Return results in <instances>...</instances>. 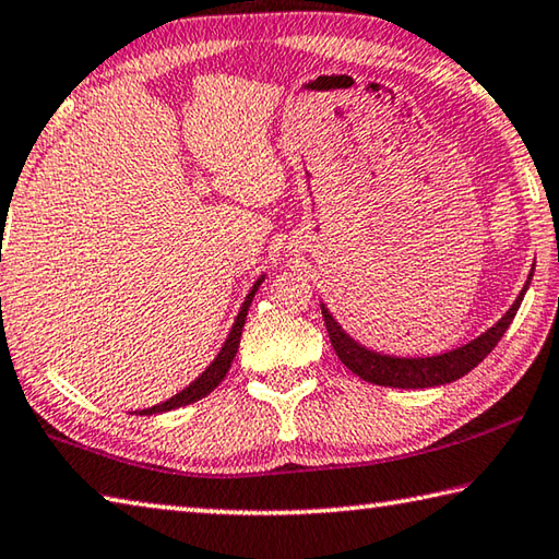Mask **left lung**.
I'll use <instances>...</instances> for the list:
<instances>
[{
    "label": "left lung",
    "mask_w": 559,
    "mask_h": 559,
    "mask_svg": "<svg viewBox=\"0 0 559 559\" xmlns=\"http://www.w3.org/2000/svg\"><path fill=\"white\" fill-rule=\"evenodd\" d=\"M531 278H533V269L523 290L519 293V298H515L509 312H506L493 328L479 334L476 340L462 344V347L450 349L444 354H435V357H391V354L367 349L364 344L352 340L349 334L340 328V322L332 318V312L324 308V302H322V318L340 361L349 371L357 373L359 379L377 385H389V389H432V385H442V383H452L456 379H462L464 373H469L476 367V364H481L486 357H489V352L499 344L503 332L509 330V324L513 322L515 312H519L525 290L531 286Z\"/></svg>",
    "instance_id": "left-lung-1"
}]
</instances>
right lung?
I'll list each match as a JSON object with an SVG mask.
<instances>
[{
  "instance_id": "right-lung-1",
  "label": "right lung",
  "mask_w": 559,
  "mask_h": 559,
  "mask_svg": "<svg viewBox=\"0 0 559 559\" xmlns=\"http://www.w3.org/2000/svg\"><path fill=\"white\" fill-rule=\"evenodd\" d=\"M263 278H266V276H261L257 283H253L251 290H249V296L245 298V302H241V308H239L237 318H235V324H231V330H229V334H227L225 344H222V349H219V354L215 357V361H212L210 367H207L205 371H202L200 377H198L195 381H192L190 385H186V389H182L180 393L170 395V399L164 401V403L151 405V408L139 411V415H154V413L176 411V408H182V405H190V403H195V401H200V399H205V395H207L210 391L217 389V385L222 383V379L227 377V371H229V367H231V359L237 357L239 340H241V330H245V322H247V312H249L251 300H253V296H257V290H259V286L263 283Z\"/></svg>"
}]
</instances>
